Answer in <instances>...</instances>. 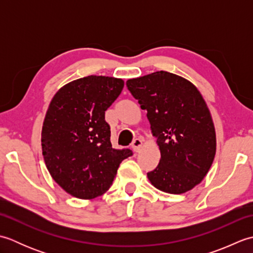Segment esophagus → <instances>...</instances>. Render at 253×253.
Returning <instances> with one entry per match:
<instances>
[{"label": "esophagus", "mask_w": 253, "mask_h": 253, "mask_svg": "<svg viewBox=\"0 0 253 253\" xmlns=\"http://www.w3.org/2000/svg\"><path fill=\"white\" fill-rule=\"evenodd\" d=\"M142 140L141 139H135V140L132 141V143H131V148H132V150L135 152H139L141 150V148H142Z\"/></svg>", "instance_id": "1"}]
</instances>
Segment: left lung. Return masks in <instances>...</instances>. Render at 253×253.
Masks as SVG:
<instances>
[{
  "mask_svg": "<svg viewBox=\"0 0 253 253\" xmlns=\"http://www.w3.org/2000/svg\"><path fill=\"white\" fill-rule=\"evenodd\" d=\"M126 84L147 111L161 152L148 179L171 195L191 190L208 174L216 152L215 127L200 91L188 79L165 71L128 79Z\"/></svg>",
  "mask_w": 253,
  "mask_h": 253,
  "instance_id": "1",
  "label": "left lung"
}]
</instances>
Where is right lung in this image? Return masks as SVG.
Here are the masks:
<instances>
[{"label": "right lung", "instance_id": "obj_1", "mask_svg": "<svg viewBox=\"0 0 253 253\" xmlns=\"http://www.w3.org/2000/svg\"><path fill=\"white\" fill-rule=\"evenodd\" d=\"M124 80L90 76L66 84L53 96L41 131L42 154L52 178L69 195L91 200L109 190L131 150H115L104 120Z\"/></svg>", "mask_w": 253, "mask_h": 253}]
</instances>
